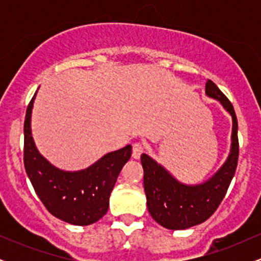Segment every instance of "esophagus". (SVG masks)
Returning <instances> with one entry per match:
<instances>
[{
    "mask_svg": "<svg viewBox=\"0 0 261 261\" xmlns=\"http://www.w3.org/2000/svg\"><path fill=\"white\" fill-rule=\"evenodd\" d=\"M143 151H145V146L141 141H136L133 143V157L135 160H139Z\"/></svg>",
    "mask_w": 261,
    "mask_h": 261,
    "instance_id": "obj_1",
    "label": "esophagus"
}]
</instances>
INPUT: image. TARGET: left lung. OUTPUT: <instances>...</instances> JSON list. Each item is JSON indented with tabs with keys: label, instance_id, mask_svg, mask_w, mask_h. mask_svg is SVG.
<instances>
[{
	"label": "left lung",
	"instance_id": "1",
	"mask_svg": "<svg viewBox=\"0 0 261 261\" xmlns=\"http://www.w3.org/2000/svg\"><path fill=\"white\" fill-rule=\"evenodd\" d=\"M206 95L218 100L232 116V143L223 166L208 180L196 185L182 184L149 155L142 153L143 187L148 212L162 227L173 230L187 229L205 222L216 211L226 195L238 164V121L228 98L207 80Z\"/></svg>",
	"mask_w": 261,
	"mask_h": 261
}]
</instances>
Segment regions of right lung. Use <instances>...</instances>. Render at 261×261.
Masks as SVG:
<instances>
[{
	"label": "right lung",
	"mask_w": 261,
	"mask_h": 261,
	"mask_svg": "<svg viewBox=\"0 0 261 261\" xmlns=\"http://www.w3.org/2000/svg\"><path fill=\"white\" fill-rule=\"evenodd\" d=\"M34 97L27 108L24 120V167L35 193L53 216L88 226L107 214L109 197L119 173L133 153L131 145L110 152L88 168L65 172L56 168L39 153L32 136V109Z\"/></svg>",
	"instance_id": "add662e5"
}]
</instances>
